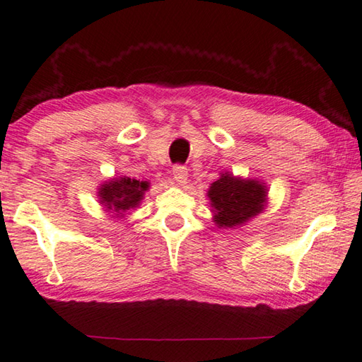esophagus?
<instances>
[{
    "instance_id": "34e87169",
    "label": "esophagus",
    "mask_w": 362,
    "mask_h": 362,
    "mask_svg": "<svg viewBox=\"0 0 362 362\" xmlns=\"http://www.w3.org/2000/svg\"><path fill=\"white\" fill-rule=\"evenodd\" d=\"M173 177L177 183H185L188 177V169L185 166H179V164H177V166L173 168Z\"/></svg>"
}]
</instances>
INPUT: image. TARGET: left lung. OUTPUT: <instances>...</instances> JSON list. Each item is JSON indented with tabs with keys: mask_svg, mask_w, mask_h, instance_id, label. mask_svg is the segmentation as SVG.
<instances>
[{
	"mask_svg": "<svg viewBox=\"0 0 362 362\" xmlns=\"http://www.w3.org/2000/svg\"><path fill=\"white\" fill-rule=\"evenodd\" d=\"M207 198L218 228H236L263 212L268 204V187L259 179H243L226 170L211 183Z\"/></svg>",
	"mask_w": 362,
	"mask_h": 362,
	"instance_id": "1",
	"label": "left lung"
}]
</instances>
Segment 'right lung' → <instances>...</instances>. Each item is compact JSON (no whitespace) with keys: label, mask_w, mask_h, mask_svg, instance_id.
<instances>
[{"label":"right lung","mask_w":362,"mask_h":362,"mask_svg":"<svg viewBox=\"0 0 362 362\" xmlns=\"http://www.w3.org/2000/svg\"><path fill=\"white\" fill-rule=\"evenodd\" d=\"M148 188L150 182L146 180L131 179L127 175L113 177L97 188V198L110 216L115 218H124L127 211L140 206Z\"/></svg>","instance_id":"add662e5"}]
</instances>
